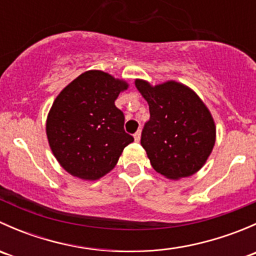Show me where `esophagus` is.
Segmentation results:
<instances>
[{
	"label": "esophagus",
	"mask_w": 256,
	"mask_h": 256,
	"mask_svg": "<svg viewBox=\"0 0 256 256\" xmlns=\"http://www.w3.org/2000/svg\"><path fill=\"white\" fill-rule=\"evenodd\" d=\"M134 138H135L136 142H138V141H140V138H141V131L140 130H138V132H136L135 135H134Z\"/></svg>",
	"instance_id": "obj_1"
}]
</instances>
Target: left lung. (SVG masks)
Wrapping results in <instances>:
<instances>
[{
	"mask_svg": "<svg viewBox=\"0 0 256 256\" xmlns=\"http://www.w3.org/2000/svg\"><path fill=\"white\" fill-rule=\"evenodd\" d=\"M135 85L148 104L141 144L154 171L170 180L197 174L216 144V124L204 102L174 80L151 85L136 79Z\"/></svg>",
	"mask_w": 256,
	"mask_h": 256,
	"instance_id": "obj_1",
	"label": "left lung"
}]
</instances>
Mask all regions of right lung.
<instances>
[{"label": "right lung", "mask_w": 256, "mask_h": 256, "mask_svg": "<svg viewBox=\"0 0 256 256\" xmlns=\"http://www.w3.org/2000/svg\"><path fill=\"white\" fill-rule=\"evenodd\" d=\"M128 84L102 70H88L54 100L46 132L54 157L74 177L96 180L116 166L134 138L124 130L115 100Z\"/></svg>", "instance_id": "add662e5"}]
</instances>
